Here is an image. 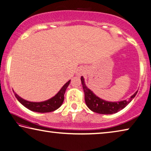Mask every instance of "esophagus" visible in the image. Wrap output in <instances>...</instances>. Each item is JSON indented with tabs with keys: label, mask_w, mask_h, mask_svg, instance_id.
I'll list each match as a JSON object with an SVG mask.
<instances>
[{
	"label": "esophagus",
	"mask_w": 151,
	"mask_h": 151,
	"mask_svg": "<svg viewBox=\"0 0 151 151\" xmlns=\"http://www.w3.org/2000/svg\"><path fill=\"white\" fill-rule=\"evenodd\" d=\"M83 73V69L82 68H80V69H78V75H81V74H82Z\"/></svg>",
	"instance_id": "34e87169"
}]
</instances>
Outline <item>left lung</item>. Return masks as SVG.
Returning <instances> with one entry per match:
<instances>
[{"label":"left lung","mask_w":151,"mask_h":151,"mask_svg":"<svg viewBox=\"0 0 151 151\" xmlns=\"http://www.w3.org/2000/svg\"><path fill=\"white\" fill-rule=\"evenodd\" d=\"M81 83L83 85V91L85 93V100L86 105L91 111L95 113L101 114H112L117 113L124 109L136 96V91L134 94L132 95L128 100H124L121 101L110 102L105 101L96 96L92 91H91L85 83V79L83 76L81 78Z\"/></svg>","instance_id":"1"}]
</instances>
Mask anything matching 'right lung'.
<instances>
[{"mask_svg": "<svg viewBox=\"0 0 151 151\" xmlns=\"http://www.w3.org/2000/svg\"><path fill=\"white\" fill-rule=\"evenodd\" d=\"M70 81H68V82L64 84L61 89L59 91L58 93L52 97L51 99L46 101L42 102H32L26 101L23 99V98L19 96L15 93V95L17 99L19 101L23 106H25L26 108L29 109L31 111L39 112V113H47V112L54 111L57 109H58L62 106L64 101V95L65 93L66 88L70 84Z\"/></svg>", "mask_w": 151, "mask_h": 151, "instance_id": "obj_1", "label": "right lung"}]
</instances>
